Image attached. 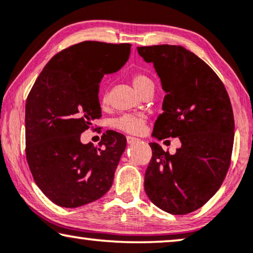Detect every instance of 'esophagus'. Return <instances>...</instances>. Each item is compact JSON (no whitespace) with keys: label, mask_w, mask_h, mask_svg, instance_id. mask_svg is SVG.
<instances>
[{"label":"esophagus","mask_w":253,"mask_h":253,"mask_svg":"<svg viewBox=\"0 0 253 253\" xmlns=\"http://www.w3.org/2000/svg\"><path fill=\"white\" fill-rule=\"evenodd\" d=\"M126 141H127V144H134V143H137V141H139V139H138V138H136V137L127 136L126 137Z\"/></svg>","instance_id":"obj_1"}]
</instances>
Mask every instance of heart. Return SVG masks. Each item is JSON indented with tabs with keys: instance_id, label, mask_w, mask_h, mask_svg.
Returning <instances> with one entry per match:
<instances>
[{
	"instance_id": "obj_1",
	"label": "heart",
	"mask_w": 253,
	"mask_h": 253,
	"mask_svg": "<svg viewBox=\"0 0 253 253\" xmlns=\"http://www.w3.org/2000/svg\"><path fill=\"white\" fill-rule=\"evenodd\" d=\"M132 83L138 91L143 93L147 88L154 87V83L150 76L144 72H136L132 76ZM99 100L101 105H107L109 101L108 89L106 86H102L100 89ZM145 124H146V117L144 115H136V114H123L112 121V126L114 129L122 131V132L130 134H139L143 132Z\"/></svg>"
}]
</instances>
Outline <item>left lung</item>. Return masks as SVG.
Masks as SVG:
<instances>
[{"instance_id":"obj_1","label":"left lung","mask_w":253,"mask_h":253,"mask_svg":"<svg viewBox=\"0 0 253 253\" xmlns=\"http://www.w3.org/2000/svg\"><path fill=\"white\" fill-rule=\"evenodd\" d=\"M137 50L153 63L166 92L153 136L178 137L182 143L175 154L150 144L145 192L159 209L184 215L215 195L229 169L235 129L229 95L212 68L184 47L158 44Z\"/></svg>"}]
</instances>
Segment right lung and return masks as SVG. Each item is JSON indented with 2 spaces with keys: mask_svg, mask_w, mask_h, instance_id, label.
<instances>
[{
  "mask_svg": "<svg viewBox=\"0 0 253 253\" xmlns=\"http://www.w3.org/2000/svg\"><path fill=\"white\" fill-rule=\"evenodd\" d=\"M130 43L83 41L58 51L37 78L25 106V152L36 184L62 207L101 198L126 150L123 134L108 130L99 146L81 134L101 117L99 83L120 70Z\"/></svg>",
  "mask_w": 253,
  "mask_h": 253,
  "instance_id": "right-lung-1",
  "label": "right lung"
}]
</instances>
